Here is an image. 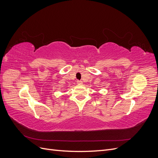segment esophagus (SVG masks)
I'll list each match as a JSON object with an SVG mask.
<instances>
[{
	"label": "esophagus",
	"mask_w": 158,
	"mask_h": 158,
	"mask_svg": "<svg viewBox=\"0 0 158 158\" xmlns=\"http://www.w3.org/2000/svg\"><path fill=\"white\" fill-rule=\"evenodd\" d=\"M77 83L79 84H82V81H80V80H78V81H77Z\"/></svg>",
	"instance_id": "34e87169"
}]
</instances>
